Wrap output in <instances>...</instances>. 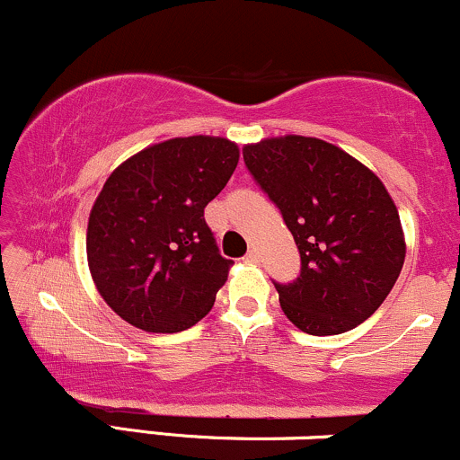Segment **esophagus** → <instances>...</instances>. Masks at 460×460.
<instances>
[{"label": "esophagus", "mask_w": 460, "mask_h": 460, "mask_svg": "<svg viewBox=\"0 0 460 460\" xmlns=\"http://www.w3.org/2000/svg\"><path fill=\"white\" fill-rule=\"evenodd\" d=\"M244 260H246L248 263H257V261H260V251H257V248H251V251L246 252Z\"/></svg>", "instance_id": "obj_1"}]
</instances>
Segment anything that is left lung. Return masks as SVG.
Returning <instances> with one entry per match:
<instances>
[{"label": "left lung", "mask_w": 460, "mask_h": 460, "mask_svg": "<svg viewBox=\"0 0 460 460\" xmlns=\"http://www.w3.org/2000/svg\"><path fill=\"white\" fill-rule=\"evenodd\" d=\"M242 153L300 252L296 281L274 283L288 320L309 335H340L366 322L389 296L406 255L398 208L381 179L309 136L263 138Z\"/></svg>", "instance_id": "1"}]
</instances>
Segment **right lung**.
Segmentation results:
<instances>
[{"label":"right lung","instance_id":"obj_1","mask_svg":"<svg viewBox=\"0 0 460 460\" xmlns=\"http://www.w3.org/2000/svg\"><path fill=\"white\" fill-rule=\"evenodd\" d=\"M240 149L220 136L146 146L114 168L94 200L86 257L97 292L131 326L179 332L214 307L234 261L203 218Z\"/></svg>","mask_w":460,"mask_h":460}]
</instances>
